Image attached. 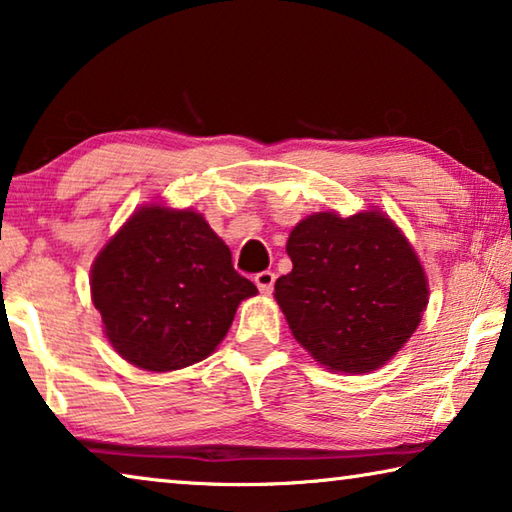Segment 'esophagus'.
Wrapping results in <instances>:
<instances>
[{
    "instance_id": "1",
    "label": "esophagus",
    "mask_w": 512,
    "mask_h": 512,
    "mask_svg": "<svg viewBox=\"0 0 512 512\" xmlns=\"http://www.w3.org/2000/svg\"><path fill=\"white\" fill-rule=\"evenodd\" d=\"M255 284L257 289L262 293H271L273 291V284H275V273L273 271H262L255 275Z\"/></svg>"
}]
</instances>
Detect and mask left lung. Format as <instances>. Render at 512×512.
<instances>
[{
	"label": "left lung",
	"mask_w": 512,
	"mask_h": 512,
	"mask_svg": "<svg viewBox=\"0 0 512 512\" xmlns=\"http://www.w3.org/2000/svg\"><path fill=\"white\" fill-rule=\"evenodd\" d=\"M287 253L293 268L277 277L275 300L293 339L320 366L348 375L377 370L418 329L427 275L384 212L311 214L291 230Z\"/></svg>",
	"instance_id": "8db88e82"
}]
</instances>
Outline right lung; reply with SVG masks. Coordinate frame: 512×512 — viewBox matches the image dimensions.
Here are the masks:
<instances>
[{"label":"right lung","mask_w":512,"mask_h":512,"mask_svg":"<svg viewBox=\"0 0 512 512\" xmlns=\"http://www.w3.org/2000/svg\"><path fill=\"white\" fill-rule=\"evenodd\" d=\"M90 289L112 348L153 372L210 357L257 293L203 214L162 205L140 207L101 248Z\"/></svg>","instance_id":"right-lung-1"}]
</instances>
